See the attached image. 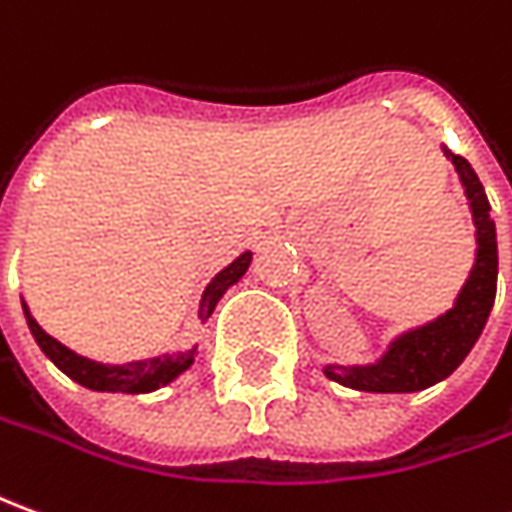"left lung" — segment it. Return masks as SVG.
Instances as JSON below:
<instances>
[{
  "label": "left lung",
  "mask_w": 512,
  "mask_h": 512,
  "mask_svg": "<svg viewBox=\"0 0 512 512\" xmlns=\"http://www.w3.org/2000/svg\"><path fill=\"white\" fill-rule=\"evenodd\" d=\"M460 173L465 196L471 201L476 224V263L468 283L462 285L457 305L440 316L437 322L403 333L392 342L387 356L370 367H328L325 375L344 387L361 392H417L443 381L460 367L471 353L482 328L488 322L490 308L496 300V277H499V252H496V224L490 218V204L485 187L479 182L468 159L448 154Z\"/></svg>",
  "instance_id": "8db88e82"
}]
</instances>
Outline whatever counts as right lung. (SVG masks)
<instances>
[{"instance_id":"1","label":"right lung","mask_w":512,"mask_h":512,"mask_svg":"<svg viewBox=\"0 0 512 512\" xmlns=\"http://www.w3.org/2000/svg\"><path fill=\"white\" fill-rule=\"evenodd\" d=\"M252 263V255L243 252L238 260H232L227 269L221 274L212 277V283L207 285L204 297H201V316H210L215 302L224 297L229 285L238 283L243 277V271L249 269ZM24 305V302H22ZM24 316H27V325H30V333L36 336L38 347L44 350V356L50 358L52 364L66 373L72 381H78L81 387L95 389V392H151V389L162 387V384H170L179 373H184L190 364H193V356H196V347L187 350V353H179V356H162V358H148V361H131V364H123V367H109V364H95L89 358L78 356L72 350H66L64 344L55 342L50 333H44L41 325L30 316L27 305H24Z\"/></svg>"}]
</instances>
